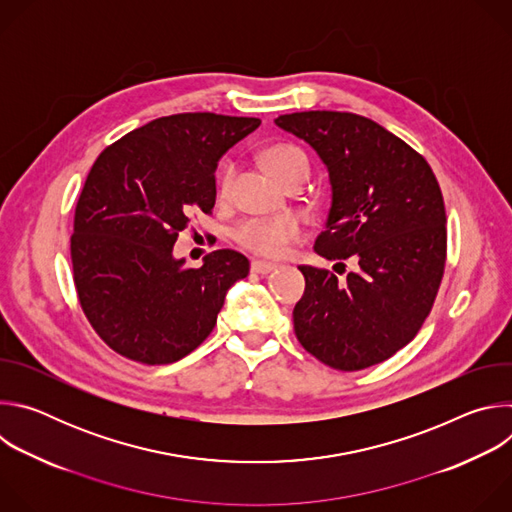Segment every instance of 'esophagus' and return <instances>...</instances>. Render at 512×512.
I'll return each mask as SVG.
<instances>
[{
    "instance_id": "1",
    "label": "esophagus",
    "mask_w": 512,
    "mask_h": 512,
    "mask_svg": "<svg viewBox=\"0 0 512 512\" xmlns=\"http://www.w3.org/2000/svg\"><path fill=\"white\" fill-rule=\"evenodd\" d=\"M275 263H267V261H251V271L259 273V275H267L275 269Z\"/></svg>"
}]
</instances>
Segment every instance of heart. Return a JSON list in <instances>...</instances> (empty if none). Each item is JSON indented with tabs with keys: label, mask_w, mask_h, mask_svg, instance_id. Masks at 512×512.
<instances>
[{
	"label": "heart",
	"mask_w": 512,
	"mask_h": 512,
	"mask_svg": "<svg viewBox=\"0 0 512 512\" xmlns=\"http://www.w3.org/2000/svg\"><path fill=\"white\" fill-rule=\"evenodd\" d=\"M261 160L265 168L271 172L275 180L283 186L302 184L310 174V160L306 152L296 143H271L261 152ZM235 168L233 164H225L216 176V194L225 198L231 190ZM304 231L296 216H261L247 218L235 231L233 239L243 249L261 255V257H283L291 245L302 239Z\"/></svg>",
	"instance_id": "1"
}]
</instances>
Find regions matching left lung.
Listing matches in <instances>:
<instances>
[{"label": "left lung", "instance_id": "obj_1", "mask_svg": "<svg viewBox=\"0 0 512 512\" xmlns=\"http://www.w3.org/2000/svg\"><path fill=\"white\" fill-rule=\"evenodd\" d=\"M275 123L308 141L330 174L332 206L316 253L358 261L344 281L300 265L296 336L336 371L369 369L409 344L433 308L448 245L440 184L421 154L373 119L302 111Z\"/></svg>", "mask_w": 512, "mask_h": 512}]
</instances>
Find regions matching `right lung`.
I'll list each match as a JSON object with an SVG mask.
<instances>
[{"label":"right lung","instance_id":"1","mask_svg":"<svg viewBox=\"0 0 512 512\" xmlns=\"http://www.w3.org/2000/svg\"><path fill=\"white\" fill-rule=\"evenodd\" d=\"M261 125L257 117L178 113L117 139L95 160L75 210L72 275L101 340L141 364H170L198 348L249 259L233 249L202 267L174 259L178 235L216 200L221 156Z\"/></svg>","mask_w":512,"mask_h":512}]
</instances>
